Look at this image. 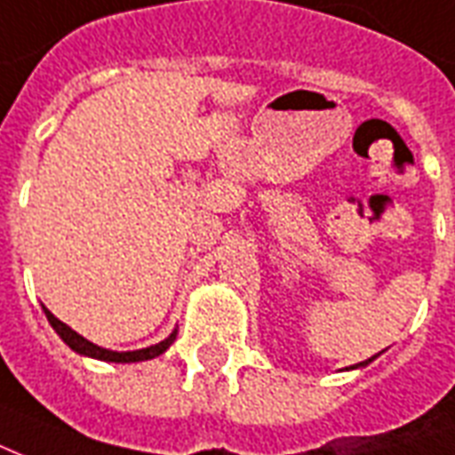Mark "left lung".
Returning <instances> with one entry per match:
<instances>
[{
	"mask_svg": "<svg viewBox=\"0 0 455 455\" xmlns=\"http://www.w3.org/2000/svg\"><path fill=\"white\" fill-rule=\"evenodd\" d=\"M371 362H373V356H371V359H366V362H359V364L349 366V369H364V366H366V364H371ZM349 369H347V371H349Z\"/></svg>",
	"mask_w": 455,
	"mask_h": 455,
	"instance_id": "left-lung-1",
	"label": "left lung"
}]
</instances>
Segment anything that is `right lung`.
<instances>
[{"instance_id":"right-lung-1","label":"right lung","mask_w":455,"mask_h":455,"mask_svg":"<svg viewBox=\"0 0 455 455\" xmlns=\"http://www.w3.org/2000/svg\"><path fill=\"white\" fill-rule=\"evenodd\" d=\"M43 311H45V315H48L50 325H52V331L62 338V342H65L67 347L74 349L76 355L82 356H91V359H100V362H113V364H132V362H147V359H154V356L164 355L173 342H176V335L178 331H173L171 335H168L166 339H161V342H156V345H151V347H144V349H132V352H113V349H106V347H99V345H93V342H89L86 338H82L79 332L72 331L67 323H62L60 318H55L52 313L43 306Z\"/></svg>"}]
</instances>
